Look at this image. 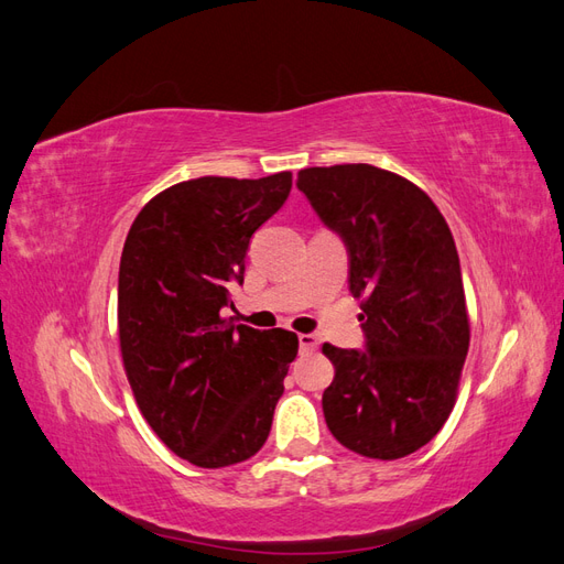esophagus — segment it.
I'll return each mask as SVG.
<instances>
[{
	"label": "esophagus",
	"mask_w": 564,
	"mask_h": 564,
	"mask_svg": "<svg viewBox=\"0 0 564 564\" xmlns=\"http://www.w3.org/2000/svg\"><path fill=\"white\" fill-rule=\"evenodd\" d=\"M317 346H319V340L315 334H299L301 352H313V350H317Z\"/></svg>",
	"instance_id": "34e87169"
}]
</instances>
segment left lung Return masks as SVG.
Wrapping results in <instances>:
<instances>
[{
	"label": "left lung",
	"instance_id": "1",
	"mask_svg": "<svg viewBox=\"0 0 564 564\" xmlns=\"http://www.w3.org/2000/svg\"><path fill=\"white\" fill-rule=\"evenodd\" d=\"M296 187L348 251L365 350L324 344L332 435L367 458L414 454L445 425L468 355L464 280L445 216L421 187L371 164L301 169Z\"/></svg>",
	"mask_w": 564,
	"mask_h": 564
}]
</instances>
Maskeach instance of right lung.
Masks as SVG:
<instances>
[{
	"instance_id": "1",
	"label": "right lung",
	"mask_w": 564,
	"mask_h": 564,
	"mask_svg": "<svg viewBox=\"0 0 564 564\" xmlns=\"http://www.w3.org/2000/svg\"><path fill=\"white\" fill-rule=\"evenodd\" d=\"M292 174L204 176L166 187L135 216L117 284L131 390L164 445L199 468L251 458L270 433L299 352L286 329L220 317L245 282L251 235L278 214Z\"/></svg>"
}]
</instances>
